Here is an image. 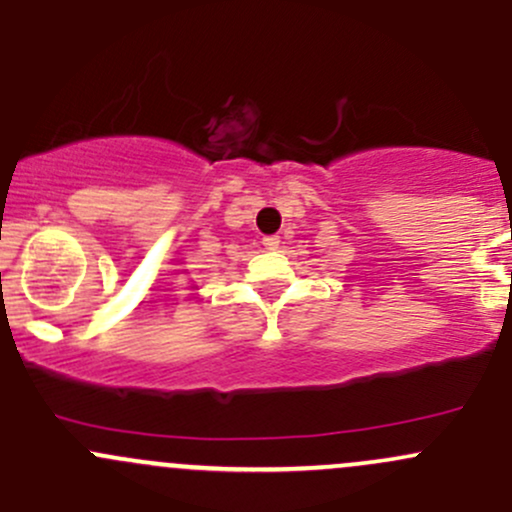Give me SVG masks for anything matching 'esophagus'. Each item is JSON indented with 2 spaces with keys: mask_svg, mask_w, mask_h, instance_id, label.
Instances as JSON below:
<instances>
[{
  "mask_svg": "<svg viewBox=\"0 0 512 512\" xmlns=\"http://www.w3.org/2000/svg\"><path fill=\"white\" fill-rule=\"evenodd\" d=\"M262 245L267 247V250H277L280 247V235H270V237H262Z\"/></svg>",
  "mask_w": 512,
  "mask_h": 512,
  "instance_id": "34e87169",
  "label": "esophagus"
}]
</instances>
